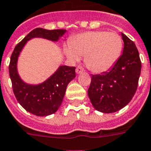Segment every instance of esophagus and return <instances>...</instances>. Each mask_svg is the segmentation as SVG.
<instances>
[{
  "label": "esophagus",
  "mask_w": 151,
  "mask_h": 151,
  "mask_svg": "<svg viewBox=\"0 0 151 151\" xmlns=\"http://www.w3.org/2000/svg\"><path fill=\"white\" fill-rule=\"evenodd\" d=\"M76 72L77 74H79V73L84 72V68H83L82 65H78L76 67Z\"/></svg>",
  "instance_id": "1"
}]
</instances>
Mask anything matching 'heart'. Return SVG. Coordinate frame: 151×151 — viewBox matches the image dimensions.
I'll return each instance as SVG.
<instances>
[{"label": "heart", "instance_id": "b5f03b06", "mask_svg": "<svg viewBox=\"0 0 151 151\" xmlns=\"http://www.w3.org/2000/svg\"><path fill=\"white\" fill-rule=\"evenodd\" d=\"M123 40L115 32H87L74 36L65 48V54L72 61L85 56L86 66L92 72L101 73L109 70L119 58Z\"/></svg>", "mask_w": 151, "mask_h": 151}]
</instances>
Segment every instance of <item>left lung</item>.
I'll return each mask as SVG.
<instances>
[{
	"label": "left lung",
	"mask_w": 151,
	"mask_h": 151,
	"mask_svg": "<svg viewBox=\"0 0 151 151\" xmlns=\"http://www.w3.org/2000/svg\"><path fill=\"white\" fill-rule=\"evenodd\" d=\"M123 54L109 71L92 75L88 95L96 110L116 112L127 106L134 97L141 71V61L136 45L122 33Z\"/></svg>",
	"instance_id": "obj_1"
}]
</instances>
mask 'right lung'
Segmentation results:
<instances>
[{
    "mask_svg": "<svg viewBox=\"0 0 151 151\" xmlns=\"http://www.w3.org/2000/svg\"><path fill=\"white\" fill-rule=\"evenodd\" d=\"M65 32V29L35 28L15 46L11 54L9 75L14 94L24 109L34 115L46 116L58 110L63 100L67 86L76 77V67L62 65L45 82L38 86H32L24 83L17 74V57L24 45L31 38H43L58 41Z\"/></svg>",
    "mask_w": 151,
    "mask_h": 151,
    "instance_id": "obj_1",
    "label": "right lung"
}]
</instances>
